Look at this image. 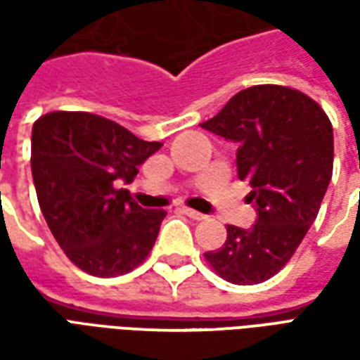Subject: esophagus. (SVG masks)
Segmentation results:
<instances>
[{"instance_id":"34e87169","label":"esophagus","mask_w":360,"mask_h":360,"mask_svg":"<svg viewBox=\"0 0 360 360\" xmlns=\"http://www.w3.org/2000/svg\"><path fill=\"white\" fill-rule=\"evenodd\" d=\"M181 212H183L185 216H188V218L196 219V221H200V219H206V216H204V214L193 210V208H187V206H183V208H181Z\"/></svg>"}]
</instances>
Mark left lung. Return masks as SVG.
I'll use <instances>...</instances> for the list:
<instances>
[{
    "label": "left lung",
    "mask_w": 360,
    "mask_h": 360,
    "mask_svg": "<svg viewBox=\"0 0 360 360\" xmlns=\"http://www.w3.org/2000/svg\"><path fill=\"white\" fill-rule=\"evenodd\" d=\"M200 127L239 144L237 175L257 204V224L227 226L224 247L204 257L229 283H262L289 262L316 219L333 172L332 123L299 90L257 84Z\"/></svg>",
    "instance_id": "left-lung-1"
}]
</instances>
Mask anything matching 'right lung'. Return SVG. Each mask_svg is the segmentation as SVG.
<instances>
[{
    "label": "right lung",
    "instance_id": "1",
    "mask_svg": "<svg viewBox=\"0 0 360 360\" xmlns=\"http://www.w3.org/2000/svg\"><path fill=\"white\" fill-rule=\"evenodd\" d=\"M162 142L134 136L115 121L86 111H51L32 127V179L46 224L67 258L98 278L144 262L165 210H144L131 183Z\"/></svg>",
    "mask_w": 360,
    "mask_h": 360
}]
</instances>
